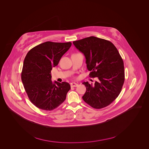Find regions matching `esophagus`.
Instances as JSON below:
<instances>
[{"label":"esophagus","instance_id":"1","mask_svg":"<svg viewBox=\"0 0 149 149\" xmlns=\"http://www.w3.org/2000/svg\"><path fill=\"white\" fill-rule=\"evenodd\" d=\"M78 85V84L77 83H75V82H72V83H70V86L72 87H77Z\"/></svg>","mask_w":149,"mask_h":149}]
</instances>
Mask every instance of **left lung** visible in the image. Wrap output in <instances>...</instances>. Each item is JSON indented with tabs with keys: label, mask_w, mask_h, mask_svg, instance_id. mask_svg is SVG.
Masks as SVG:
<instances>
[{
	"label": "left lung",
	"mask_w": 149,
	"mask_h": 149,
	"mask_svg": "<svg viewBox=\"0 0 149 149\" xmlns=\"http://www.w3.org/2000/svg\"><path fill=\"white\" fill-rule=\"evenodd\" d=\"M73 44L85 56L90 77L98 79L95 85L82 83L86 87L82 99L93 108L107 107L120 95L125 81L124 64L118 50L110 41L95 36Z\"/></svg>",
	"instance_id": "8db88e82"
}]
</instances>
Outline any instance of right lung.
<instances>
[{"mask_svg": "<svg viewBox=\"0 0 149 149\" xmlns=\"http://www.w3.org/2000/svg\"><path fill=\"white\" fill-rule=\"evenodd\" d=\"M72 42L46 41L30 50L24 58L21 73L24 88L31 102L37 108L51 111L66 98L69 84L51 80V71L58 65Z\"/></svg>", "mask_w": 149, "mask_h": 149, "instance_id": "add662e5", "label": "right lung"}]
</instances>
